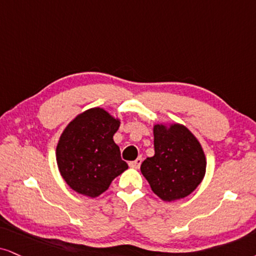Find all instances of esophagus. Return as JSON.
Masks as SVG:
<instances>
[{"mask_svg":"<svg viewBox=\"0 0 256 256\" xmlns=\"http://www.w3.org/2000/svg\"><path fill=\"white\" fill-rule=\"evenodd\" d=\"M141 162H142V158L138 156L136 160L129 162V166H130L132 168H138V167H140V165H141Z\"/></svg>","mask_w":256,"mask_h":256,"instance_id":"34e87169","label":"esophagus"}]
</instances>
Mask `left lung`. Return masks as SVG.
Masks as SVG:
<instances>
[{
  "label": "left lung",
  "instance_id": "8db88e82",
  "mask_svg": "<svg viewBox=\"0 0 256 256\" xmlns=\"http://www.w3.org/2000/svg\"><path fill=\"white\" fill-rule=\"evenodd\" d=\"M154 152L141 164V173L162 200L184 198L200 184L206 167L205 156L184 126H154Z\"/></svg>",
  "mask_w": 256,
  "mask_h": 256
}]
</instances>
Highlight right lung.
I'll return each instance as SVG.
<instances>
[{
    "label": "right lung",
    "mask_w": 256,
    "mask_h": 256,
    "mask_svg": "<svg viewBox=\"0 0 256 256\" xmlns=\"http://www.w3.org/2000/svg\"><path fill=\"white\" fill-rule=\"evenodd\" d=\"M120 121L94 108L68 123L56 146V162L68 185L78 194L97 197L128 168L114 142Z\"/></svg>",
    "instance_id": "1"
}]
</instances>
